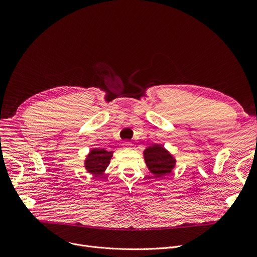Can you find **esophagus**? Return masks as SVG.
I'll return each instance as SVG.
<instances>
[{
	"label": "esophagus",
	"instance_id": "34e87169",
	"mask_svg": "<svg viewBox=\"0 0 257 257\" xmlns=\"http://www.w3.org/2000/svg\"><path fill=\"white\" fill-rule=\"evenodd\" d=\"M126 148H131V146H132V144H131V142H128V141H126V142H124V144H123Z\"/></svg>",
	"mask_w": 257,
	"mask_h": 257
}]
</instances>
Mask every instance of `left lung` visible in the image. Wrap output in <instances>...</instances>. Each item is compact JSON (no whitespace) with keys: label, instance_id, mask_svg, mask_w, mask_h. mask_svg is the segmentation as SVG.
Here are the masks:
<instances>
[{"label":"left lung","instance_id":"1","mask_svg":"<svg viewBox=\"0 0 257 257\" xmlns=\"http://www.w3.org/2000/svg\"><path fill=\"white\" fill-rule=\"evenodd\" d=\"M145 160L154 177L165 176L175 166V159L159 145L150 146L145 150Z\"/></svg>","mask_w":257,"mask_h":257}]
</instances>
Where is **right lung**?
Segmentation results:
<instances>
[{
  "label": "right lung",
  "mask_w": 257,
  "mask_h": 257,
  "mask_svg": "<svg viewBox=\"0 0 257 257\" xmlns=\"http://www.w3.org/2000/svg\"><path fill=\"white\" fill-rule=\"evenodd\" d=\"M111 156L112 153L107 152L105 149H92L85 161L86 170L93 175L102 174L109 165Z\"/></svg>",
  "instance_id": "obj_1"
}]
</instances>
